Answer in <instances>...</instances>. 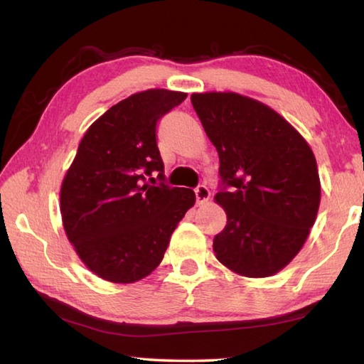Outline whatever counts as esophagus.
<instances>
[{
  "label": "esophagus",
  "instance_id": "1",
  "mask_svg": "<svg viewBox=\"0 0 364 364\" xmlns=\"http://www.w3.org/2000/svg\"><path fill=\"white\" fill-rule=\"evenodd\" d=\"M210 199V191L207 186H203V184H200V186L196 188V202L197 205H203L205 202H208Z\"/></svg>",
  "mask_w": 364,
  "mask_h": 364
}]
</instances>
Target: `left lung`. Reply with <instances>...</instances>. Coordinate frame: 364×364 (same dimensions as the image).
Returning <instances> with one entry per match:
<instances>
[{
    "mask_svg": "<svg viewBox=\"0 0 364 364\" xmlns=\"http://www.w3.org/2000/svg\"><path fill=\"white\" fill-rule=\"evenodd\" d=\"M191 102L220 156L215 196L228 224L213 239L218 261L261 279L288 266L320 207L315 156L287 119L235 92L193 94Z\"/></svg>",
    "mask_w": 364,
    "mask_h": 364,
    "instance_id": "8db88e82",
    "label": "left lung"
}]
</instances>
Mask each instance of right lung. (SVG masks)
<instances>
[{
	"label": "right lung",
	"instance_id": "right-lung-1",
	"mask_svg": "<svg viewBox=\"0 0 364 364\" xmlns=\"http://www.w3.org/2000/svg\"><path fill=\"white\" fill-rule=\"evenodd\" d=\"M186 97L165 89L138 92L98 117L79 143L62 183L60 213L77 256L103 280L148 277L196 203L193 189L146 181L153 171L164 181L156 125Z\"/></svg>",
	"mask_w": 364,
	"mask_h": 364
}]
</instances>
